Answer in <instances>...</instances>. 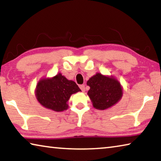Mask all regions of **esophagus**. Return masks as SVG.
<instances>
[{"instance_id":"34e87169","label":"esophagus","mask_w":161,"mask_h":161,"mask_svg":"<svg viewBox=\"0 0 161 161\" xmlns=\"http://www.w3.org/2000/svg\"><path fill=\"white\" fill-rule=\"evenodd\" d=\"M80 88L82 92H85V85H84V84H81L80 86Z\"/></svg>"}]
</instances>
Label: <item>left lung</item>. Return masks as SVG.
I'll return each instance as SVG.
<instances>
[{
    "mask_svg": "<svg viewBox=\"0 0 161 161\" xmlns=\"http://www.w3.org/2000/svg\"><path fill=\"white\" fill-rule=\"evenodd\" d=\"M90 86L88 95L94 108L103 110L119 102L122 97L121 84L114 78L97 73L87 81Z\"/></svg>",
    "mask_w": 161,
    "mask_h": 161,
    "instance_id": "obj_1",
    "label": "left lung"
}]
</instances>
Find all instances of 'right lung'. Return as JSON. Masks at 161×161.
Instances as JSON below:
<instances>
[{"mask_svg":"<svg viewBox=\"0 0 161 161\" xmlns=\"http://www.w3.org/2000/svg\"><path fill=\"white\" fill-rule=\"evenodd\" d=\"M81 91L77 84L61 74L49 80H41L36 88L37 99L43 107L55 111L67 109V101L72 94Z\"/></svg>","mask_w":161,"mask_h":161,"instance_id":"add662e5","label":"right lung"}]
</instances>
